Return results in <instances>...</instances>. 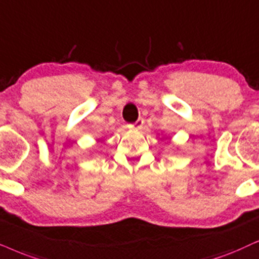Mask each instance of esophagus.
<instances>
[{"label": "esophagus", "mask_w": 259, "mask_h": 259, "mask_svg": "<svg viewBox=\"0 0 259 259\" xmlns=\"http://www.w3.org/2000/svg\"><path fill=\"white\" fill-rule=\"evenodd\" d=\"M143 122H145L143 118H139L135 123L132 124V125H129V126L133 127V129H141V127H142V125H143Z\"/></svg>", "instance_id": "esophagus-1"}]
</instances>
